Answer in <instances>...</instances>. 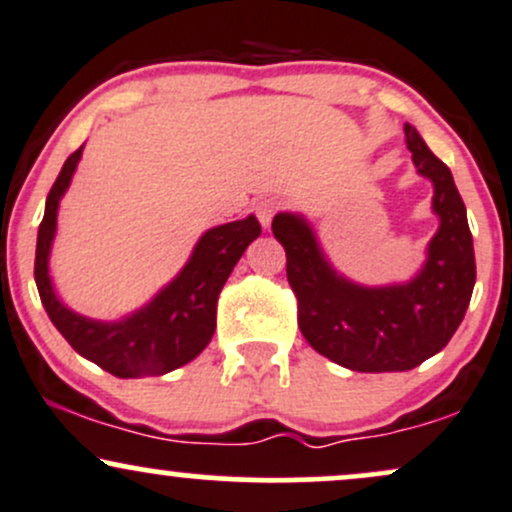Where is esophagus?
Returning <instances> with one entry per match:
<instances>
[{"instance_id": "1", "label": "esophagus", "mask_w": 512, "mask_h": 512, "mask_svg": "<svg viewBox=\"0 0 512 512\" xmlns=\"http://www.w3.org/2000/svg\"><path fill=\"white\" fill-rule=\"evenodd\" d=\"M276 209H279V199H276V197H262V199H257V202H255V214H257V219H260L264 228L272 223Z\"/></svg>"}]
</instances>
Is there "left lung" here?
Segmentation results:
<instances>
[{"mask_svg": "<svg viewBox=\"0 0 512 512\" xmlns=\"http://www.w3.org/2000/svg\"><path fill=\"white\" fill-rule=\"evenodd\" d=\"M416 173L433 182L438 216L421 269L402 284L366 286L327 260L303 214L279 211L274 238L286 250V276L298 298V327L317 354L358 373L411 370L436 356L460 327L477 281L467 209L450 168L416 127L404 125Z\"/></svg>", "mask_w": 512, "mask_h": 512, "instance_id": "obj_1", "label": "left lung"}]
</instances>
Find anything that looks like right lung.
Returning a JSON list of instances; mask_svg holds the SVG:
<instances>
[{
	"label": "right lung",
	"instance_id": "obj_1",
	"mask_svg": "<svg viewBox=\"0 0 512 512\" xmlns=\"http://www.w3.org/2000/svg\"><path fill=\"white\" fill-rule=\"evenodd\" d=\"M84 146L64 161L52 185L35 245V284L52 325L79 356L115 378L166 375L207 349L216 330V301L243 252L262 226L255 216L221 223L197 240L190 260L161 291L120 320H93L60 301L50 276V252L57 233V211L69 190Z\"/></svg>",
	"mask_w": 512,
	"mask_h": 512
}]
</instances>
